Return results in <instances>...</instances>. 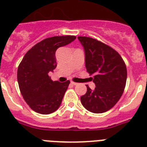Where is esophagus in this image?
<instances>
[{"mask_svg":"<svg viewBox=\"0 0 147 147\" xmlns=\"http://www.w3.org/2000/svg\"><path fill=\"white\" fill-rule=\"evenodd\" d=\"M71 84H72V85H78L77 82H73V81H71Z\"/></svg>","mask_w":147,"mask_h":147,"instance_id":"1","label":"esophagus"}]
</instances>
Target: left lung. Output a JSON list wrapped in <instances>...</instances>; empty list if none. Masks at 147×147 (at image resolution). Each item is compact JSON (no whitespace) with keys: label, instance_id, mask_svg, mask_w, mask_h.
Returning a JSON list of instances; mask_svg holds the SVG:
<instances>
[{"label":"left lung","instance_id":"8db88e82","mask_svg":"<svg viewBox=\"0 0 147 147\" xmlns=\"http://www.w3.org/2000/svg\"><path fill=\"white\" fill-rule=\"evenodd\" d=\"M84 47L85 67L96 85L94 90L87 85L81 96L82 105L93 113L110 110L121 97L127 82V67L120 54L109 45L96 39L78 37Z\"/></svg>","mask_w":147,"mask_h":147}]
</instances>
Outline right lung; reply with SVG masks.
<instances>
[{
  "instance_id": "right-lung-1",
  "label": "right lung",
  "mask_w": 147,
  "mask_h": 147,
  "mask_svg": "<svg viewBox=\"0 0 147 147\" xmlns=\"http://www.w3.org/2000/svg\"><path fill=\"white\" fill-rule=\"evenodd\" d=\"M75 36H56L40 41L27 51L18 66L20 93L31 109L40 114L54 113L61 105L70 81H52L49 73L57 67L58 48L71 43Z\"/></svg>"
}]
</instances>
